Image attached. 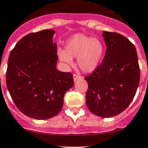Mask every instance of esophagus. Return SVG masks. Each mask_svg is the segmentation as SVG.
I'll return each mask as SVG.
<instances>
[{
  "instance_id": "1",
  "label": "esophagus",
  "mask_w": 148,
  "mask_h": 148,
  "mask_svg": "<svg viewBox=\"0 0 148 148\" xmlns=\"http://www.w3.org/2000/svg\"><path fill=\"white\" fill-rule=\"evenodd\" d=\"M80 75H77V74H74L73 75V79H74V81H75V80H77V79L80 78Z\"/></svg>"
}]
</instances>
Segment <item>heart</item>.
<instances>
[{
    "label": "heart",
    "instance_id": "heart-1",
    "mask_svg": "<svg viewBox=\"0 0 148 148\" xmlns=\"http://www.w3.org/2000/svg\"><path fill=\"white\" fill-rule=\"evenodd\" d=\"M104 52V45L100 39L79 34L68 39L65 51H59V58L69 65H72V58H77L79 68L90 73L99 66Z\"/></svg>",
    "mask_w": 148,
    "mask_h": 148
}]
</instances>
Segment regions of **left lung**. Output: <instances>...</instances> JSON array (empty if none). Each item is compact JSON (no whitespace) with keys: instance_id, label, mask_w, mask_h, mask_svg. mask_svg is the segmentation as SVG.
Wrapping results in <instances>:
<instances>
[{"instance_id":"1","label":"left lung","mask_w":148,"mask_h":148,"mask_svg":"<svg viewBox=\"0 0 148 148\" xmlns=\"http://www.w3.org/2000/svg\"><path fill=\"white\" fill-rule=\"evenodd\" d=\"M106 55L93 72L85 77L88 85L86 103L101 117L116 116L134 99L140 83V71L134 45L116 32H103Z\"/></svg>"}]
</instances>
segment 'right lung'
Instances as JSON below:
<instances>
[{
    "mask_svg": "<svg viewBox=\"0 0 148 148\" xmlns=\"http://www.w3.org/2000/svg\"><path fill=\"white\" fill-rule=\"evenodd\" d=\"M54 34L55 31L45 29L26 35L8 58V91L18 110L34 119H47L58 114L65 93L74 85L71 73L56 68L58 57Z\"/></svg>",
    "mask_w": 148,
    "mask_h": 148,
    "instance_id": "right-lung-1",
    "label": "right lung"
}]
</instances>
